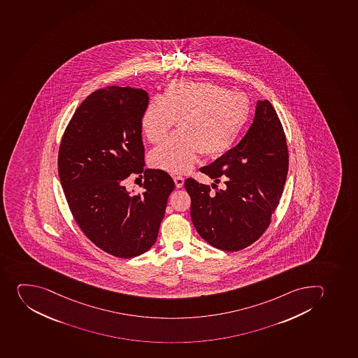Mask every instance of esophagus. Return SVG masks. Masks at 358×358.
Masks as SVG:
<instances>
[{
	"instance_id": "obj_1",
	"label": "esophagus",
	"mask_w": 358,
	"mask_h": 358,
	"mask_svg": "<svg viewBox=\"0 0 358 358\" xmlns=\"http://www.w3.org/2000/svg\"><path fill=\"white\" fill-rule=\"evenodd\" d=\"M174 180H175V185H176V187H183L184 178H182V176H175Z\"/></svg>"
}]
</instances>
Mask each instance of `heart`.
Segmentation results:
<instances>
[{
  "label": "heart",
  "mask_w": 358,
  "mask_h": 358,
  "mask_svg": "<svg viewBox=\"0 0 358 358\" xmlns=\"http://www.w3.org/2000/svg\"><path fill=\"white\" fill-rule=\"evenodd\" d=\"M251 115L244 93L214 83L173 80L139 118L144 137L158 143L176 122L178 130L152 150L150 164L171 174L189 171L200 152L217 158L229 151Z\"/></svg>",
  "instance_id": "obj_1"
}]
</instances>
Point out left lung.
I'll return each mask as SVG.
<instances>
[{"label":"left lung","instance_id":"left-lung-1","mask_svg":"<svg viewBox=\"0 0 358 358\" xmlns=\"http://www.w3.org/2000/svg\"><path fill=\"white\" fill-rule=\"evenodd\" d=\"M289 157L282 124L268 100L257 102L252 124L242 141L200 168L212 187L187 178L191 219L200 236L223 251H238L259 238L282 196ZM224 180L217 189L215 182Z\"/></svg>","mask_w":358,"mask_h":358}]
</instances>
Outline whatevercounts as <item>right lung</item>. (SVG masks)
<instances>
[{
  "mask_svg": "<svg viewBox=\"0 0 358 358\" xmlns=\"http://www.w3.org/2000/svg\"><path fill=\"white\" fill-rule=\"evenodd\" d=\"M146 91L108 86L76 109L59 151V175L73 219L105 252L132 258L158 238L174 180L160 169H144L139 118ZM145 173L143 192L124 187L131 173Z\"/></svg>",
  "mask_w": 358,
  "mask_h": 358,
  "instance_id": "obj_1",
  "label": "right lung"
}]
</instances>
